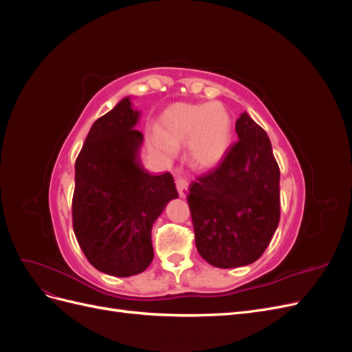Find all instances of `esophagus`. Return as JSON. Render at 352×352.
Here are the masks:
<instances>
[{"label":"esophagus","mask_w":352,"mask_h":352,"mask_svg":"<svg viewBox=\"0 0 352 352\" xmlns=\"http://www.w3.org/2000/svg\"><path fill=\"white\" fill-rule=\"evenodd\" d=\"M188 186H189L188 180H186L184 176L177 175V176H176V188H177V192H179L180 198H185V197H186V194H188Z\"/></svg>","instance_id":"obj_1"}]
</instances>
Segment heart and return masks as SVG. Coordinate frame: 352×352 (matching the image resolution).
I'll return each mask as SVG.
<instances>
[{"mask_svg": "<svg viewBox=\"0 0 352 352\" xmlns=\"http://www.w3.org/2000/svg\"><path fill=\"white\" fill-rule=\"evenodd\" d=\"M235 133L232 114L221 102L170 105L160 117L158 132L151 133L154 151L163 158L173 157L186 144L189 164L198 170L217 167L228 155Z\"/></svg>", "mask_w": 352, "mask_h": 352, "instance_id": "heart-1", "label": "heart"}]
</instances>
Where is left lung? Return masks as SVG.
I'll return each instance as SVG.
<instances>
[{
    "mask_svg": "<svg viewBox=\"0 0 352 352\" xmlns=\"http://www.w3.org/2000/svg\"><path fill=\"white\" fill-rule=\"evenodd\" d=\"M238 142L221 164L189 185L188 204L199 255L220 269L257 261L280 219V172L272 142L247 111Z\"/></svg>",
    "mask_w": 352,
    "mask_h": 352,
    "instance_id": "1",
    "label": "left lung"
}]
</instances>
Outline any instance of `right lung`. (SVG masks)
<instances>
[{
  "instance_id": "1",
  "label": "right lung",
  "mask_w": 352,
  "mask_h": 352,
  "mask_svg": "<svg viewBox=\"0 0 352 352\" xmlns=\"http://www.w3.org/2000/svg\"><path fill=\"white\" fill-rule=\"evenodd\" d=\"M140 117L124 97L92 124L74 164V235L94 267L117 278L151 264L154 221L179 197L172 175H153L141 162Z\"/></svg>"
}]
</instances>
